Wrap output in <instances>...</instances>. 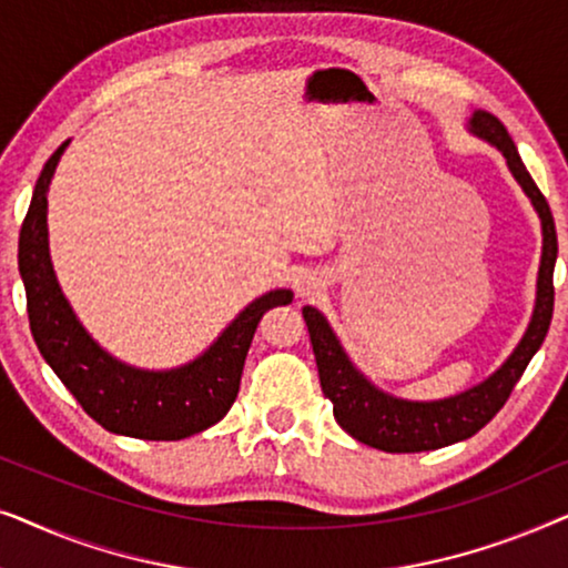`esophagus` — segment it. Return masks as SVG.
Returning a JSON list of instances; mask_svg holds the SVG:
<instances>
[{"label":"esophagus","mask_w":568,"mask_h":568,"mask_svg":"<svg viewBox=\"0 0 568 568\" xmlns=\"http://www.w3.org/2000/svg\"><path fill=\"white\" fill-rule=\"evenodd\" d=\"M315 290H317V282H313V278H305V282L297 286L300 297H310V294H315Z\"/></svg>","instance_id":"esophagus-1"}]
</instances>
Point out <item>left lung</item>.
Instances as JSON below:
<instances>
[{
    "label": "left lung",
    "mask_w": 568,
    "mask_h": 568,
    "mask_svg": "<svg viewBox=\"0 0 568 568\" xmlns=\"http://www.w3.org/2000/svg\"><path fill=\"white\" fill-rule=\"evenodd\" d=\"M468 131L496 146L507 160L509 173L515 175L519 189L530 199L540 220L542 251L538 266V286H535V307L527 323V331L519 338L499 369H494L486 379L468 390L447 395L437 400H408L385 393L377 387L356 364L348 359L346 348L341 346L333 333L328 317L313 305L302 307L310 341L317 362V375L325 398L333 403V416L341 429L352 434L364 445L383 449V453H424L439 449L455 442H463L491 422L499 414L504 400L509 398L511 387L523 377V372L546 338L550 317H554V268L558 255L556 224L550 206L538 185L527 173L515 142L504 129V123L488 111H473L468 119Z\"/></svg>",
    "instance_id": "left-lung-1"
}]
</instances>
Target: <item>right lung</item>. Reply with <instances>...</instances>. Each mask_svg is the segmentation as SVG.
I'll return each instance as SVG.
<instances>
[{"mask_svg": "<svg viewBox=\"0 0 568 568\" xmlns=\"http://www.w3.org/2000/svg\"><path fill=\"white\" fill-rule=\"evenodd\" d=\"M69 139L38 175L20 230L18 263L28 294L30 331L43 359L77 403L113 434L173 442L214 426L240 390L247 348L266 310L290 305V290L255 297L196 359L170 369H142L105 352L61 292L49 251V185Z\"/></svg>", "mask_w": 568, "mask_h": 568, "instance_id": "add662e5", "label": "right lung"}]
</instances>
